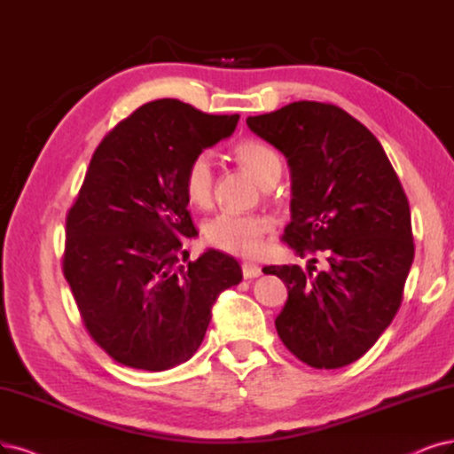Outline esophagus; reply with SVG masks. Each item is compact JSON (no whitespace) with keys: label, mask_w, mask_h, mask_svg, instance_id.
I'll use <instances>...</instances> for the list:
<instances>
[{"label":"esophagus","mask_w":454,"mask_h":454,"mask_svg":"<svg viewBox=\"0 0 454 454\" xmlns=\"http://www.w3.org/2000/svg\"><path fill=\"white\" fill-rule=\"evenodd\" d=\"M241 270H243V277H245V278H254V277L262 275L260 267H258L256 263H250V262L241 263Z\"/></svg>","instance_id":"34e87169"}]
</instances>
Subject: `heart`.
Here are the masks:
<instances>
[{"instance_id":"heart-1","label":"heart","mask_w":454,"mask_h":454,"mask_svg":"<svg viewBox=\"0 0 454 454\" xmlns=\"http://www.w3.org/2000/svg\"><path fill=\"white\" fill-rule=\"evenodd\" d=\"M233 157L253 174L263 187H271L282 174V159L277 149L262 140L248 138L233 147ZM213 162L207 155H196L184 168L183 187L189 201L196 207H207L213 198ZM275 223L265 215L221 213L204 226L206 241L236 256H258L263 250V239L273 231Z\"/></svg>"}]
</instances>
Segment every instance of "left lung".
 Returning a JSON list of instances; mask_svg holds the SVG:
<instances>
[{"label": "left lung", "instance_id": "1", "mask_svg": "<svg viewBox=\"0 0 454 454\" xmlns=\"http://www.w3.org/2000/svg\"><path fill=\"white\" fill-rule=\"evenodd\" d=\"M247 125L288 159L292 223L282 241L301 258L322 250L329 265L263 267L288 288L278 337L309 366H346L400 309L415 250L406 192L378 138L339 106L299 100Z\"/></svg>", "mask_w": 454, "mask_h": 454}]
</instances>
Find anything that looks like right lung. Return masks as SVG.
I'll use <instances>...</instances> for the list:
<instances>
[{"label": "right lung", "mask_w": 454, "mask_h": 454, "mask_svg": "<svg viewBox=\"0 0 454 454\" xmlns=\"http://www.w3.org/2000/svg\"><path fill=\"white\" fill-rule=\"evenodd\" d=\"M239 115H209L160 98L117 123L91 157L67 213L63 275L91 339L125 366L160 372L200 348L218 294L241 267L209 248L189 262L196 236L183 176Z\"/></svg>", "instance_id": "right-lung-1"}]
</instances>
